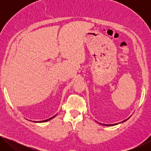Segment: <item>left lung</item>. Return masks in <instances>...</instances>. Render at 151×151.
<instances>
[{
	"mask_svg": "<svg viewBox=\"0 0 151 151\" xmlns=\"http://www.w3.org/2000/svg\"><path fill=\"white\" fill-rule=\"evenodd\" d=\"M129 118H128V119H127L126 120H124V121H122V122H119V123H115V124H103V123H101V122H99V124H103V125H104V126H106V127H108V126H114V125H116V124H119V123H122V122H125L126 121H127L128 119H129Z\"/></svg>",
	"mask_w": 151,
	"mask_h": 151,
	"instance_id": "obj_1",
	"label": "left lung"
}]
</instances>
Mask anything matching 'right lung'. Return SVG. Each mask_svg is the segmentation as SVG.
<instances>
[{
  "label": "right lung",
  "instance_id": "right-lung-1",
  "mask_svg": "<svg viewBox=\"0 0 151 151\" xmlns=\"http://www.w3.org/2000/svg\"><path fill=\"white\" fill-rule=\"evenodd\" d=\"M56 115H57V114H55V116H53L52 117H50V119H47V120H44V121H33V122H47V121H50V120H51V119H53V118H55V117L56 116Z\"/></svg>",
  "mask_w": 151,
  "mask_h": 151
}]
</instances>
